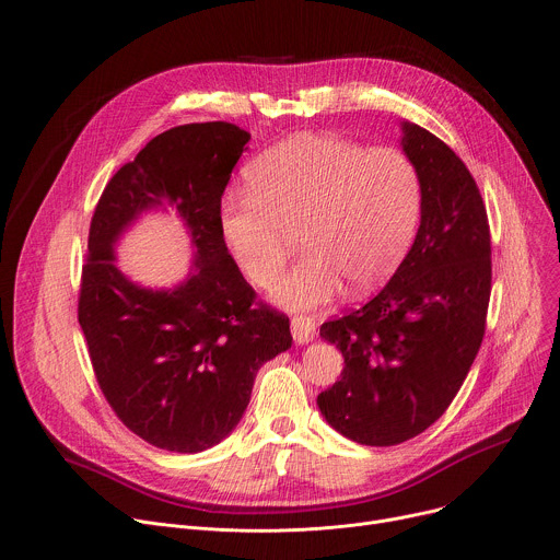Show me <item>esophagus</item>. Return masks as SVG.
Segmentation results:
<instances>
[{"mask_svg":"<svg viewBox=\"0 0 560 560\" xmlns=\"http://www.w3.org/2000/svg\"><path fill=\"white\" fill-rule=\"evenodd\" d=\"M290 328H292V337H294L296 343H308L315 337V322H313V317L294 315L290 319Z\"/></svg>","mask_w":560,"mask_h":560,"instance_id":"esophagus-1","label":"esophagus"}]
</instances>
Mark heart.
<instances>
[{
    "label": "heart",
    "instance_id": "b5f03b06",
    "mask_svg": "<svg viewBox=\"0 0 560 560\" xmlns=\"http://www.w3.org/2000/svg\"><path fill=\"white\" fill-rule=\"evenodd\" d=\"M247 187L225 196L221 230L252 283L270 288L303 228L306 257L277 285L290 308H317L350 283H384L409 249L422 212L413 161L393 147L341 136H294L254 161Z\"/></svg>",
    "mask_w": 560,
    "mask_h": 560
}]
</instances>
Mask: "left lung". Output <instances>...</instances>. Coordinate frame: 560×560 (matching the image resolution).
I'll use <instances>...</instances> for the list:
<instances>
[{
  "instance_id": "obj_1",
  "label": "left lung",
  "mask_w": 560,
  "mask_h": 560,
  "mask_svg": "<svg viewBox=\"0 0 560 560\" xmlns=\"http://www.w3.org/2000/svg\"><path fill=\"white\" fill-rule=\"evenodd\" d=\"M401 133L422 183L416 241L369 303L319 330L343 354L319 411L366 446L411 440L448 409L480 350L491 294V234L471 172L431 131L404 122Z\"/></svg>"
}]
</instances>
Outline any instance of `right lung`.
<instances>
[{
	"label": "right lung",
	"instance_id": "right-lung-1",
	"mask_svg": "<svg viewBox=\"0 0 560 560\" xmlns=\"http://www.w3.org/2000/svg\"><path fill=\"white\" fill-rule=\"evenodd\" d=\"M247 140L230 122L156 136L114 174L91 219L78 322L114 413L159 448L219 444L247 409L257 371L292 346L290 319L257 301L221 230V196ZM163 201L190 228L197 259L185 284L147 291L115 268L113 243Z\"/></svg>",
	"mask_w": 560,
	"mask_h": 560
}]
</instances>
